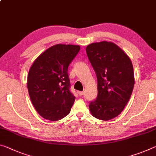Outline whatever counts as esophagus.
<instances>
[{"instance_id":"1","label":"esophagus","mask_w":156,"mask_h":156,"mask_svg":"<svg viewBox=\"0 0 156 156\" xmlns=\"http://www.w3.org/2000/svg\"><path fill=\"white\" fill-rule=\"evenodd\" d=\"M84 93H85L84 91H78V94H79V96H83Z\"/></svg>"}]
</instances>
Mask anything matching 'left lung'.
Masks as SVG:
<instances>
[{
	"mask_svg": "<svg viewBox=\"0 0 156 156\" xmlns=\"http://www.w3.org/2000/svg\"><path fill=\"white\" fill-rule=\"evenodd\" d=\"M86 52L98 82V95L90 103V112L98 119L110 120L122 112L132 94L131 60L118 46L108 41L91 44Z\"/></svg>",
	"mask_w": 156,
	"mask_h": 156,
	"instance_id": "left-lung-1",
	"label": "left lung"
}]
</instances>
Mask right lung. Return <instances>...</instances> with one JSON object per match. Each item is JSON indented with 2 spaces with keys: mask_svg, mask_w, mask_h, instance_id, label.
Returning a JSON list of instances; mask_svg holds the SVG:
<instances>
[{
  "mask_svg": "<svg viewBox=\"0 0 156 156\" xmlns=\"http://www.w3.org/2000/svg\"><path fill=\"white\" fill-rule=\"evenodd\" d=\"M80 46L57 44L41 53L29 70L28 85L33 105L43 118L58 121L68 115L75 101L68 67Z\"/></svg>",
  "mask_w": 156,
  "mask_h": 156,
  "instance_id": "add662e5",
  "label": "right lung"
}]
</instances>
